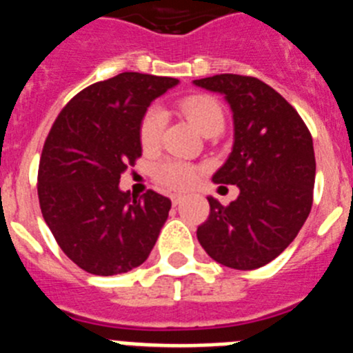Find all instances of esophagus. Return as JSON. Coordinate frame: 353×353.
Returning a JSON list of instances; mask_svg holds the SVG:
<instances>
[{
  "instance_id": "esophagus-1",
  "label": "esophagus",
  "mask_w": 353,
  "mask_h": 353,
  "mask_svg": "<svg viewBox=\"0 0 353 353\" xmlns=\"http://www.w3.org/2000/svg\"><path fill=\"white\" fill-rule=\"evenodd\" d=\"M181 201H183V195H179V194H174L172 195V204H174V206L181 204Z\"/></svg>"
}]
</instances>
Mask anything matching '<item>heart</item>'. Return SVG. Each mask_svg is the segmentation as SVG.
<instances>
[{
    "label": "heart",
    "instance_id": "obj_1",
    "mask_svg": "<svg viewBox=\"0 0 353 353\" xmlns=\"http://www.w3.org/2000/svg\"><path fill=\"white\" fill-rule=\"evenodd\" d=\"M181 113L188 119L197 131L202 134L210 133V131H220L225 122L222 104L214 99L213 96L208 94H194L185 99L179 101ZM165 128V115L163 112L156 106L147 110L143 113L142 121L139 125V139L140 145L143 151L151 152L158 149L161 142V134ZM201 174V167L181 159H163L152 168V176L158 181L159 185L168 190H186L194 185Z\"/></svg>",
    "mask_w": 353,
    "mask_h": 353
}]
</instances>
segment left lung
Here are the masks:
<instances>
[{
	"label": "left lung",
	"mask_w": 353,
	"mask_h": 353,
	"mask_svg": "<svg viewBox=\"0 0 353 353\" xmlns=\"http://www.w3.org/2000/svg\"><path fill=\"white\" fill-rule=\"evenodd\" d=\"M194 83L220 92L231 104L234 145L213 181L240 188L229 206L208 197L210 216L197 238L220 265L259 268L274 261L307 220L316 174L312 137L299 112L261 79L216 74Z\"/></svg>",
	"instance_id": "obj_1"
}]
</instances>
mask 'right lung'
<instances>
[{
	"mask_svg": "<svg viewBox=\"0 0 353 353\" xmlns=\"http://www.w3.org/2000/svg\"><path fill=\"white\" fill-rule=\"evenodd\" d=\"M177 83L122 72L76 94L49 130L37 177L42 216L65 256L88 274H125L158 240L170 199L152 190L134 197L119 181L142 156L143 113Z\"/></svg>",
	"mask_w": 353,
	"mask_h": 353,
	"instance_id": "1",
	"label": "right lung"
}]
</instances>
